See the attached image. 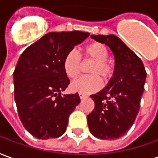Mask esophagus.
Here are the masks:
<instances>
[{
    "label": "esophagus",
    "mask_w": 158,
    "mask_h": 158,
    "mask_svg": "<svg viewBox=\"0 0 158 158\" xmlns=\"http://www.w3.org/2000/svg\"><path fill=\"white\" fill-rule=\"evenodd\" d=\"M79 96L80 99H84V98H86V97H87V96H86L85 94H83V93H79Z\"/></svg>",
    "instance_id": "esophagus-1"
}]
</instances>
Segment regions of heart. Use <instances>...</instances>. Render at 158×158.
Returning <instances> with one entry per match:
<instances>
[{"instance_id":"heart-1","label":"heart","mask_w":158,"mask_h":158,"mask_svg":"<svg viewBox=\"0 0 158 158\" xmlns=\"http://www.w3.org/2000/svg\"><path fill=\"white\" fill-rule=\"evenodd\" d=\"M85 56L88 60L94 61L89 69L91 75L83 76L71 84V89L75 92L83 94H91L102 88V82L112 78L114 68L112 62L107 60L109 52L106 45L101 42H94L85 48ZM63 70L69 79L77 78L81 71L82 63L79 53L72 50L66 54L63 59Z\"/></svg>"}]
</instances>
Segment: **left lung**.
<instances>
[{
  "instance_id": "8db88e82",
  "label": "left lung",
  "mask_w": 158,
  "mask_h": 158,
  "mask_svg": "<svg viewBox=\"0 0 158 158\" xmlns=\"http://www.w3.org/2000/svg\"><path fill=\"white\" fill-rule=\"evenodd\" d=\"M112 50L115 58L113 77L107 85L90 97L95 107L87 116L90 133L102 139L123 135L139 113L146 72L142 61L118 37L113 35H91Z\"/></svg>"
}]
</instances>
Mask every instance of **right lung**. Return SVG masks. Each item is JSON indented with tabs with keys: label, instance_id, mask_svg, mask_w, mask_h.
<instances>
[{
	"label": "right lung",
	"instance_id": "obj_1",
	"mask_svg": "<svg viewBox=\"0 0 158 158\" xmlns=\"http://www.w3.org/2000/svg\"><path fill=\"white\" fill-rule=\"evenodd\" d=\"M89 35L76 30L50 32L20 56L13 72L14 98L23 125L36 138H57L66 131L80 98L78 93L61 94L70 84L63 59Z\"/></svg>",
	"mask_w": 158,
	"mask_h": 158
}]
</instances>
